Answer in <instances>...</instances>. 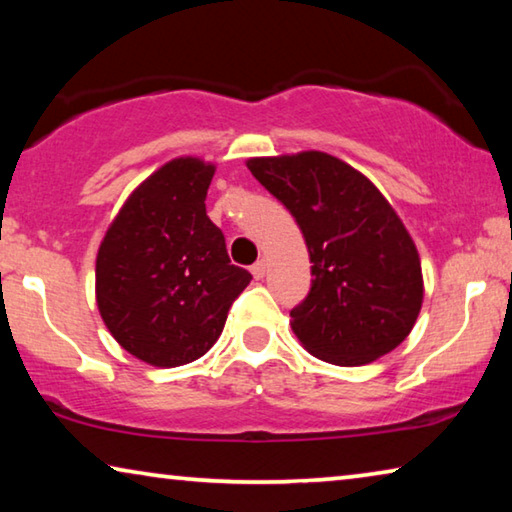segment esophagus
I'll use <instances>...</instances> for the list:
<instances>
[{
    "instance_id": "obj_1",
    "label": "esophagus",
    "mask_w": 512,
    "mask_h": 512,
    "mask_svg": "<svg viewBox=\"0 0 512 512\" xmlns=\"http://www.w3.org/2000/svg\"><path fill=\"white\" fill-rule=\"evenodd\" d=\"M250 273H253L255 280H262V277L266 275V262H264V259H259V262H255L253 266H250Z\"/></svg>"
}]
</instances>
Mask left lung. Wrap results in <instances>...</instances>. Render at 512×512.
<instances>
[{"mask_svg":"<svg viewBox=\"0 0 512 512\" xmlns=\"http://www.w3.org/2000/svg\"><path fill=\"white\" fill-rule=\"evenodd\" d=\"M248 169L298 221L311 289L291 309L300 343L334 366H361L400 345L422 307L418 248L370 180L323 151L250 158Z\"/></svg>","mask_w":512,"mask_h":512,"instance_id":"8db88e82","label":"left lung"}]
</instances>
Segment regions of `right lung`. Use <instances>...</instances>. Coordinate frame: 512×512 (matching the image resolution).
Returning a JSON list of instances; mask_svg holds the SVG:
<instances>
[{
    "mask_svg": "<svg viewBox=\"0 0 512 512\" xmlns=\"http://www.w3.org/2000/svg\"><path fill=\"white\" fill-rule=\"evenodd\" d=\"M214 164L176 158L128 196L97 255V305L115 341L158 368L192 363L253 280L205 212Z\"/></svg>",
    "mask_w": 512,
    "mask_h": 512,
    "instance_id": "1",
    "label": "right lung"
}]
</instances>
